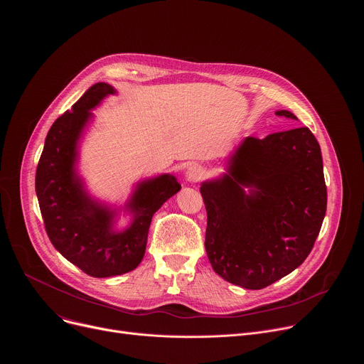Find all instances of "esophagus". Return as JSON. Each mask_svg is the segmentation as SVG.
Segmentation results:
<instances>
[{"instance_id":"esophagus-1","label":"esophagus","mask_w":364,"mask_h":364,"mask_svg":"<svg viewBox=\"0 0 364 364\" xmlns=\"http://www.w3.org/2000/svg\"><path fill=\"white\" fill-rule=\"evenodd\" d=\"M203 174L204 173H203V168L200 166H190L186 171V181H188L191 184L197 183V181L201 180Z\"/></svg>"}]
</instances>
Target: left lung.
<instances>
[{
  "mask_svg": "<svg viewBox=\"0 0 364 364\" xmlns=\"http://www.w3.org/2000/svg\"><path fill=\"white\" fill-rule=\"evenodd\" d=\"M228 164L226 174L200 187L205 252L228 282L262 289L296 269L320 233L327 210L320 144L308 128L247 136Z\"/></svg>",
  "mask_w": 364,
  "mask_h": 364,
  "instance_id": "1",
  "label": "left lung"
}]
</instances>
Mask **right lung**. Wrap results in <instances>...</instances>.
<instances>
[{
  "instance_id": "obj_1",
  "label": "right lung",
  "mask_w": 364,
  "mask_h": 364,
  "mask_svg": "<svg viewBox=\"0 0 364 364\" xmlns=\"http://www.w3.org/2000/svg\"><path fill=\"white\" fill-rule=\"evenodd\" d=\"M108 83H96L51 125L36 171V193L47 236L69 262L95 278L135 269L144 257L154 213L181 186L171 174L136 184L127 203L134 215L122 232L114 230L115 210L93 201L76 173L77 142L92 118L90 109L114 95Z\"/></svg>"
}]
</instances>
